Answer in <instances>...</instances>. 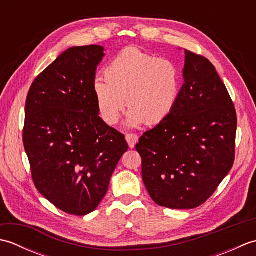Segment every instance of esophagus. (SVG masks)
I'll list each match as a JSON object with an SVG mask.
<instances>
[{
	"mask_svg": "<svg viewBox=\"0 0 256 256\" xmlns=\"http://www.w3.org/2000/svg\"><path fill=\"white\" fill-rule=\"evenodd\" d=\"M125 138H126L128 143V146L131 148H133L135 144H136L138 142V136L136 134H132V133H128L126 135H125Z\"/></svg>",
	"mask_w": 256,
	"mask_h": 256,
	"instance_id": "1",
	"label": "esophagus"
}]
</instances>
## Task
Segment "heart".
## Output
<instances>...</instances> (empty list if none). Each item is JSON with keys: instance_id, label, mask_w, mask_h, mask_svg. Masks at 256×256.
<instances>
[{"instance_id": "obj_1", "label": "heart", "mask_w": 256, "mask_h": 256, "mask_svg": "<svg viewBox=\"0 0 256 256\" xmlns=\"http://www.w3.org/2000/svg\"><path fill=\"white\" fill-rule=\"evenodd\" d=\"M104 78L94 81V94L108 125L118 122L126 99L130 126H154L170 116L182 94V72L176 62L135 47L125 48L108 64Z\"/></svg>"}]
</instances>
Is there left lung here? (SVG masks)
Instances as JSON below:
<instances>
[{
  "label": "left lung",
  "mask_w": 256,
  "mask_h": 256,
  "mask_svg": "<svg viewBox=\"0 0 256 256\" xmlns=\"http://www.w3.org/2000/svg\"><path fill=\"white\" fill-rule=\"evenodd\" d=\"M184 54V84L176 108L135 146L150 198L170 209L204 204L236 157L238 118L229 92L208 59Z\"/></svg>",
  "instance_id": "1"
}]
</instances>
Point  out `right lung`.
Masks as SVG:
<instances>
[{
  "label": "right lung",
  "instance_id": "add662e5",
  "mask_svg": "<svg viewBox=\"0 0 256 256\" xmlns=\"http://www.w3.org/2000/svg\"><path fill=\"white\" fill-rule=\"evenodd\" d=\"M102 46L72 47L40 74L26 99L23 142L44 197L74 216L96 210L128 145L98 116L94 94Z\"/></svg>",
  "mask_w": 256,
  "mask_h": 256
}]
</instances>
